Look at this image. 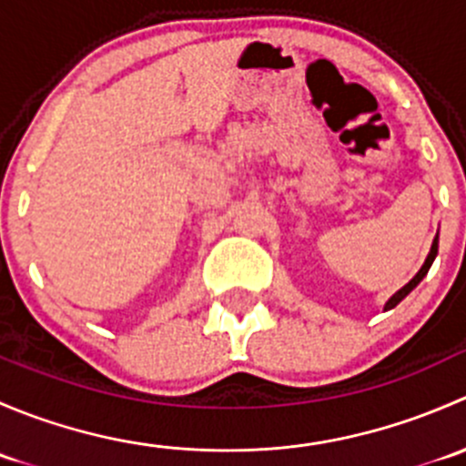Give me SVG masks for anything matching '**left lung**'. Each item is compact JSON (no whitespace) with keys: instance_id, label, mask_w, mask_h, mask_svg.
<instances>
[{"instance_id":"1","label":"left lung","mask_w":466,"mask_h":466,"mask_svg":"<svg viewBox=\"0 0 466 466\" xmlns=\"http://www.w3.org/2000/svg\"><path fill=\"white\" fill-rule=\"evenodd\" d=\"M435 257H437V237H435L433 246H431V252H429V257H426L424 266H421V268H420V272H417V275H415V277H412V279H410V281H408V284H406V286H403V289H401V290H397V293H394V295H392V298H390V299H388V304H385V311H388V309H394V307H397V304H399V302H401V299H403V298H406V295H408V293H410V290H412V289H415V286H417V284H420V281H421V279H424V277H426V272H429V268H431V263H433V261H435Z\"/></svg>"}]
</instances>
